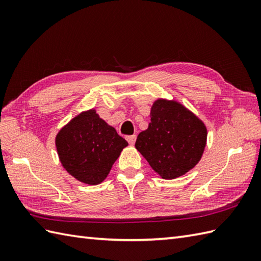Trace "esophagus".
<instances>
[{"instance_id":"esophagus-1","label":"esophagus","mask_w":261,"mask_h":261,"mask_svg":"<svg viewBox=\"0 0 261 261\" xmlns=\"http://www.w3.org/2000/svg\"><path fill=\"white\" fill-rule=\"evenodd\" d=\"M136 139H137L136 135H134V136H127V137H126V140H127V142L130 143V145H135Z\"/></svg>"}]
</instances>
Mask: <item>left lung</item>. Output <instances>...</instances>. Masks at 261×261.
<instances>
[{
	"label": "left lung",
	"instance_id": "left-lung-1",
	"mask_svg": "<svg viewBox=\"0 0 261 261\" xmlns=\"http://www.w3.org/2000/svg\"><path fill=\"white\" fill-rule=\"evenodd\" d=\"M148 129L138 135L136 149L163 179H175L201 160L207 129L198 116L176 99L157 98Z\"/></svg>",
	"mask_w": 261,
	"mask_h": 261
}]
</instances>
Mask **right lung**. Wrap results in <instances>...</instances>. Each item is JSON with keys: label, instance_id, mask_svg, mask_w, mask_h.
Segmentation results:
<instances>
[{"label": "right lung", "instance_id": "add662e5", "mask_svg": "<svg viewBox=\"0 0 261 261\" xmlns=\"http://www.w3.org/2000/svg\"><path fill=\"white\" fill-rule=\"evenodd\" d=\"M55 145L60 164L70 176L87 185H98L127 142L99 118L96 109H90L75 115L58 131Z\"/></svg>", "mask_w": 261, "mask_h": 261}]
</instances>
